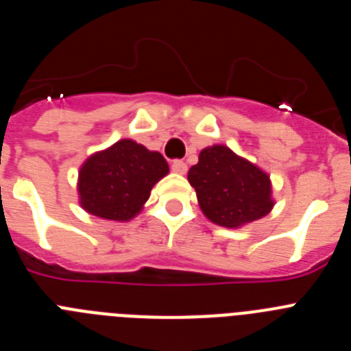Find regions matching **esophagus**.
Segmentation results:
<instances>
[{
    "instance_id": "34e87169",
    "label": "esophagus",
    "mask_w": 351,
    "mask_h": 351,
    "mask_svg": "<svg viewBox=\"0 0 351 351\" xmlns=\"http://www.w3.org/2000/svg\"><path fill=\"white\" fill-rule=\"evenodd\" d=\"M172 170H173V172H178V173H186V170H188V165H186L182 160H173L172 161Z\"/></svg>"
}]
</instances>
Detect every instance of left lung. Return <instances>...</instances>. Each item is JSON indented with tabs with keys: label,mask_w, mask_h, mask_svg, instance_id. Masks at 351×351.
<instances>
[{
	"label": "left lung",
	"mask_w": 351,
	"mask_h": 351,
	"mask_svg": "<svg viewBox=\"0 0 351 351\" xmlns=\"http://www.w3.org/2000/svg\"><path fill=\"white\" fill-rule=\"evenodd\" d=\"M188 181L204 214L216 225L234 228L263 218L272 209L267 173L225 145L204 149Z\"/></svg>",
	"instance_id": "1"
}]
</instances>
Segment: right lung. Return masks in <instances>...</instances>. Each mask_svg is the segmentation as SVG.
<instances>
[{"instance_id":"obj_1","label":"right lung","mask_w":351,"mask_h":351,"mask_svg":"<svg viewBox=\"0 0 351 351\" xmlns=\"http://www.w3.org/2000/svg\"><path fill=\"white\" fill-rule=\"evenodd\" d=\"M169 172L165 158L133 141H119L89 158L79 173L80 204L105 219H130Z\"/></svg>"}]
</instances>
